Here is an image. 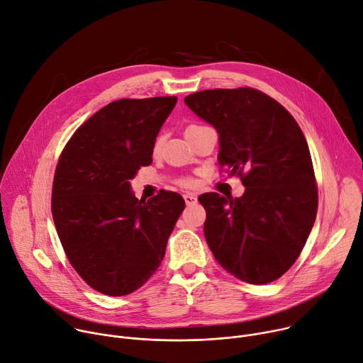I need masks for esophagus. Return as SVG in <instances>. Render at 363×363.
Segmentation results:
<instances>
[{"mask_svg": "<svg viewBox=\"0 0 363 363\" xmlns=\"http://www.w3.org/2000/svg\"><path fill=\"white\" fill-rule=\"evenodd\" d=\"M184 200L186 206H194L196 204V195L195 194H184Z\"/></svg>", "mask_w": 363, "mask_h": 363, "instance_id": "1", "label": "esophagus"}]
</instances>
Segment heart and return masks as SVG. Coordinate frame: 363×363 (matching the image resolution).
Masks as SVG:
<instances>
[{"instance_id": "heart-1", "label": "heart", "mask_w": 363, "mask_h": 363, "mask_svg": "<svg viewBox=\"0 0 363 363\" xmlns=\"http://www.w3.org/2000/svg\"><path fill=\"white\" fill-rule=\"evenodd\" d=\"M201 127H204V125H200V124H189V125L185 128V135L191 133V131H194V130H196V128H201ZM162 145H163V136H162V135H157L156 139H155V142H153V152H159L160 147H162ZM192 184H194V181H192L191 178H184V179H181V185H184V186H191Z\"/></svg>"}]
</instances>
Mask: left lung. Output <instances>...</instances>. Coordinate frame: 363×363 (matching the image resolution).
Masks as SVG:
<instances>
[{
  "label": "left lung",
  "mask_w": 363,
  "mask_h": 363,
  "mask_svg": "<svg viewBox=\"0 0 363 363\" xmlns=\"http://www.w3.org/2000/svg\"><path fill=\"white\" fill-rule=\"evenodd\" d=\"M185 104L216 127L218 163L246 186L240 199L207 192L204 235L216 260L238 279L262 285L298 259L317 216L318 192L298 123L259 89H204Z\"/></svg>",
  "instance_id": "1"
}]
</instances>
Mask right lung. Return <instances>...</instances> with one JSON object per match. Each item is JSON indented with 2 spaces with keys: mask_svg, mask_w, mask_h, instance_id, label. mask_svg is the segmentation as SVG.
Instances as JSON below:
<instances>
[{
  "mask_svg": "<svg viewBox=\"0 0 363 363\" xmlns=\"http://www.w3.org/2000/svg\"><path fill=\"white\" fill-rule=\"evenodd\" d=\"M177 96L123 98L89 117L63 147L52 216L72 268L95 291L121 296L159 268L185 208L177 192L138 200L130 179L152 163L153 142Z\"/></svg>",
  "mask_w": 363,
  "mask_h": 363,
  "instance_id": "1",
  "label": "right lung"
}]
</instances>
